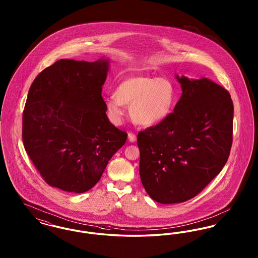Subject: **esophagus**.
Returning <instances> with one entry per match:
<instances>
[{
  "label": "esophagus",
  "mask_w": 258,
  "mask_h": 258,
  "mask_svg": "<svg viewBox=\"0 0 258 258\" xmlns=\"http://www.w3.org/2000/svg\"><path fill=\"white\" fill-rule=\"evenodd\" d=\"M127 137H128L130 142H135L136 141V135L134 133H130Z\"/></svg>",
  "instance_id": "esophagus-1"
}]
</instances>
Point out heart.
Here are the masks:
<instances>
[{"instance_id":"b5f03b06","label":"heart","mask_w":258,"mask_h":258,"mask_svg":"<svg viewBox=\"0 0 258 258\" xmlns=\"http://www.w3.org/2000/svg\"><path fill=\"white\" fill-rule=\"evenodd\" d=\"M114 96L106 102L114 122L121 120L123 105H130V114L135 123L153 125L170 114L176 101V89L168 78L139 75L122 81Z\"/></svg>"}]
</instances>
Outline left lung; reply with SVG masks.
I'll return each instance as SVG.
<instances>
[{"instance_id": "obj_1", "label": "left lung", "mask_w": 258, "mask_h": 258, "mask_svg": "<svg viewBox=\"0 0 258 258\" xmlns=\"http://www.w3.org/2000/svg\"><path fill=\"white\" fill-rule=\"evenodd\" d=\"M176 77L183 93L174 111L137 135L141 182L162 204L200 194L225 165L233 139L228 91L207 78Z\"/></svg>"}]
</instances>
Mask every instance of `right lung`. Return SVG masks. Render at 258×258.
Here are the masks:
<instances>
[{"label":"right lung","mask_w":258,"mask_h":258,"mask_svg":"<svg viewBox=\"0 0 258 258\" xmlns=\"http://www.w3.org/2000/svg\"><path fill=\"white\" fill-rule=\"evenodd\" d=\"M108 61L61 59L37 75L23 111L22 139L47 184L81 194L98 183L127 134L109 122L101 96Z\"/></svg>","instance_id":"add662e5"}]
</instances>
